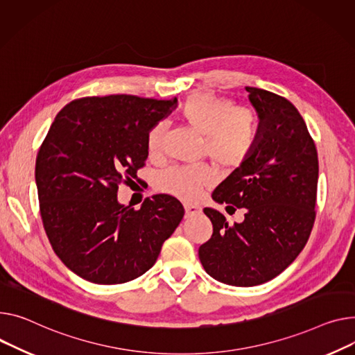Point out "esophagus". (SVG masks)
I'll return each mask as SVG.
<instances>
[{"label": "esophagus", "instance_id": "obj_1", "mask_svg": "<svg viewBox=\"0 0 355 355\" xmlns=\"http://www.w3.org/2000/svg\"><path fill=\"white\" fill-rule=\"evenodd\" d=\"M184 208H185V217L187 218L200 214V211H201V207L200 205H194V204H185Z\"/></svg>", "mask_w": 355, "mask_h": 355}]
</instances>
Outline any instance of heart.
Segmentation results:
<instances>
[{
    "mask_svg": "<svg viewBox=\"0 0 355 355\" xmlns=\"http://www.w3.org/2000/svg\"><path fill=\"white\" fill-rule=\"evenodd\" d=\"M184 121L205 135V153L218 167L234 170L250 157L257 139L258 121L255 112L212 92H197L181 107ZM165 124L157 123L147 134L150 155L162 150ZM214 181V173L205 165L173 167L158 177V188L184 201L197 200L204 188Z\"/></svg>",
    "mask_w": 355,
    "mask_h": 355,
    "instance_id": "b5f03b06",
    "label": "heart"
}]
</instances>
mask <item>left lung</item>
Here are the masks:
<instances>
[{"instance_id":"8db88e82","label":"left lung","mask_w":355,"mask_h":355,"mask_svg":"<svg viewBox=\"0 0 355 355\" xmlns=\"http://www.w3.org/2000/svg\"><path fill=\"white\" fill-rule=\"evenodd\" d=\"M258 114L250 157L212 193V200L245 208L244 221L228 224L214 208L211 239L198 250L214 279L235 287L264 284L284 271L305 247L315 220L318 155L298 110L284 97L245 87Z\"/></svg>"}]
</instances>
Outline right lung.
I'll use <instances>...</instances> for the list:
<instances>
[{"label": "right lung", "mask_w": 355, "mask_h": 355, "mask_svg": "<svg viewBox=\"0 0 355 355\" xmlns=\"http://www.w3.org/2000/svg\"><path fill=\"white\" fill-rule=\"evenodd\" d=\"M177 107L127 94L87 97L55 116L35 161L40 211L53 250L81 278L123 284L148 271L184 217L167 194L139 209L116 200L148 157L147 134Z\"/></svg>", "instance_id": "obj_1"}]
</instances>
